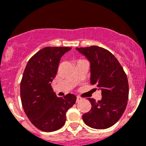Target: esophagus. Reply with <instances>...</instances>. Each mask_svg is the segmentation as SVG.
<instances>
[{
  "label": "esophagus",
  "instance_id": "esophagus-1",
  "mask_svg": "<svg viewBox=\"0 0 146 146\" xmlns=\"http://www.w3.org/2000/svg\"><path fill=\"white\" fill-rule=\"evenodd\" d=\"M82 100V98L80 97V96H77V102H79L80 101H81Z\"/></svg>",
  "mask_w": 146,
  "mask_h": 146
}]
</instances>
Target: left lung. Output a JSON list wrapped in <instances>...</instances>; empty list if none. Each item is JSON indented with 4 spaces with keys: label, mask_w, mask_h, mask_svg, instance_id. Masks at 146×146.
Instances as JSON below:
<instances>
[{
    "label": "left lung",
    "mask_w": 146,
    "mask_h": 146,
    "mask_svg": "<svg viewBox=\"0 0 146 146\" xmlns=\"http://www.w3.org/2000/svg\"><path fill=\"white\" fill-rule=\"evenodd\" d=\"M77 50L91 63V83L102 90V98L96 102L88 98L91 110L82 115L86 125L94 129H108L121 118L129 98L126 74L118 59L103 47L91 46Z\"/></svg>",
    "instance_id": "8db88e82"
}]
</instances>
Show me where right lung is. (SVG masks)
Masks as SVG:
<instances>
[{"instance_id":"add662e5","label":"right lung","mask_w":146,"mask_h":146,"mask_svg":"<svg viewBox=\"0 0 146 146\" xmlns=\"http://www.w3.org/2000/svg\"><path fill=\"white\" fill-rule=\"evenodd\" d=\"M70 50L68 47H44L30 58L24 70L20 82L22 105L28 119L42 131L61 128L67 110L75 104L74 94L58 97L51 86L60 58Z\"/></svg>"}]
</instances>
